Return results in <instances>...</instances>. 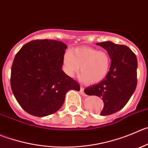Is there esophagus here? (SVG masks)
Here are the masks:
<instances>
[{
  "label": "esophagus",
  "instance_id": "1",
  "mask_svg": "<svg viewBox=\"0 0 148 148\" xmlns=\"http://www.w3.org/2000/svg\"><path fill=\"white\" fill-rule=\"evenodd\" d=\"M80 93H81V94L82 95V96H86V94H85V92H84V88H80Z\"/></svg>",
  "mask_w": 148,
  "mask_h": 148
}]
</instances>
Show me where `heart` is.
Listing matches in <instances>:
<instances>
[{"mask_svg":"<svg viewBox=\"0 0 148 148\" xmlns=\"http://www.w3.org/2000/svg\"><path fill=\"white\" fill-rule=\"evenodd\" d=\"M111 59L106 51L92 47H79L65 53L63 69L73 77L80 68L79 77L87 84H96L103 80L110 71Z\"/></svg>","mask_w":148,"mask_h":148,"instance_id":"1","label":"heart"}]
</instances>
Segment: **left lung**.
<instances>
[{
  "label": "left lung",
  "instance_id": "left-lung-1",
  "mask_svg": "<svg viewBox=\"0 0 148 148\" xmlns=\"http://www.w3.org/2000/svg\"><path fill=\"white\" fill-rule=\"evenodd\" d=\"M105 49L112 60L110 71L103 80L84 90L88 96H96L103 101L101 115H109L123 108L137 85V59L132 49L111 41L96 44Z\"/></svg>",
  "mask_w": 148,
  "mask_h": 148
}]
</instances>
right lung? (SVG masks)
<instances>
[{
  "label": "right lung",
  "instance_id": "add662e5",
  "mask_svg": "<svg viewBox=\"0 0 148 148\" xmlns=\"http://www.w3.org/2000/svg\"><path fill=\"white\" fill-rule=\"evenodd\" d=\"M67 46L55 40L27 43L16 54L11 70V87L22 108L36 117L56 112L70 90L79 84L62 70Z\"/></svg>",
  "mask_w": 148,
  "mask_h": 148
}]
</instances>
